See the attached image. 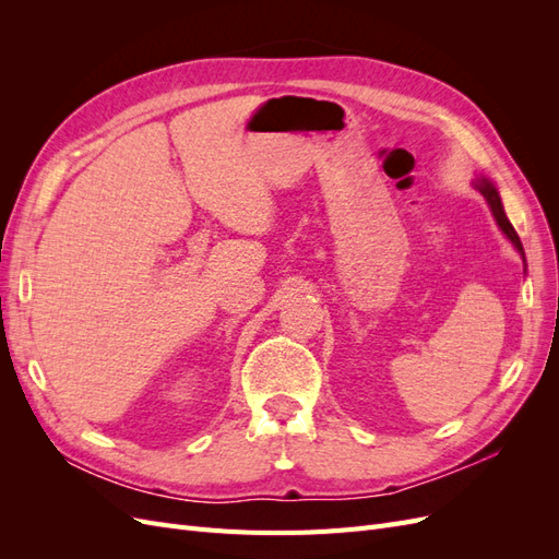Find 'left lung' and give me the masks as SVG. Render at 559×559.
I'll use <instances>...</instances> for the list:
<instances>
[{
	"label": "left lung",
	"instance_id": "obj_1",
	"mask_svg": "<svg viewBox=\"0 0 559 559\" xmlns=\"http://www.w3.org/2000/svg\"><path fill=\"white\" fill-rule=\"evenodd\" d=\"M473 189H476V191L485 198V202L489 205V212H492V216H495V222H497L499 230L506 235V240H509V242L518 249V253H520L522 261H524V249H522V242H520V238H518L515 228L511 226L509 216H506V212H503L501 195H499V191H497V186H495L492 181H489V179H485V177H476V181H473Z\"/></svg>",
	"mask_w": 559,
	"mask_h": 559
}]
</instances>
